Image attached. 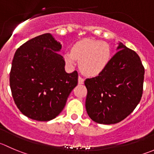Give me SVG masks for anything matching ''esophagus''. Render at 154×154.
<instances>
[{"label": "esophagus", "mask_w": 154, "mask_h": 154, "mask_svg": "<svg viewBox=\"0 0 154 154\" xmlns=\"http://www.w3.org/2000/svg\"><path fill=\"white\" fill-rule=\"evenodd\" d=\"M83 82H84V80H83V78H82L81 77H80V76H79V77H78V83H79V84H83Z\"/></svg>", "instance_id": "obj_1"}]
</instances>
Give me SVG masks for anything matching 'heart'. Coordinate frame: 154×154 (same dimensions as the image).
I'll list each match as a JSON object with an SVG mask.
<instances>
[{
	"instance_id": "obj_1",
	"label": "heart",
	"mask_w": 154,
	"mask_h": 154,
	"mask_svg": "<svg viewBox=\"0 0 154 154\" xmlns=\"http://www.w3.org/2000/svg\"><path fill=\"white\" fill-rule=\"evenodd\" d=\"M65 60L70 66L80 61V69L87 76L94 77L104 71L111 58L108 44L96 40H83L72 47L71 52L65 53Z\"/></svg>"
}]
</instances>
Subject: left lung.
<instances>
[{"mask_svg":"<svg viewBox=\"0 0 154 154\" xmlns=\"http://www.w3.org/2000/svg\"><path fill=\"white\" fill-rule=\"evenodd\" d=\"M117 50L104 71L84 82L86 112L93 121L101 124L124 120L142 96L144 68L140 57L122 43Z\"/></svg>","mask_w":154,"mask_h":154,"instance_id":"obj_1","label":"left lung"}]
</instances>
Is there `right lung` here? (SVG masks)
<instances>
[{"instance_id": "add662e5", "label": "right lung", "mask_w": 154, "mask_h": 154, "mask_svg": "<svg viewBox=\"0 0 154 154\" xmlns=\"http://www.w3.org/2000/svg\"><path fill=\"white\" fill-rule=\"evenodd\" d=\"M62 45L51 34H41L17 49L12 62L10 86L15 104L25 116L49 121L62 112L78 82L76 71L68 74Z\"/></svg>"}]
</instances>
